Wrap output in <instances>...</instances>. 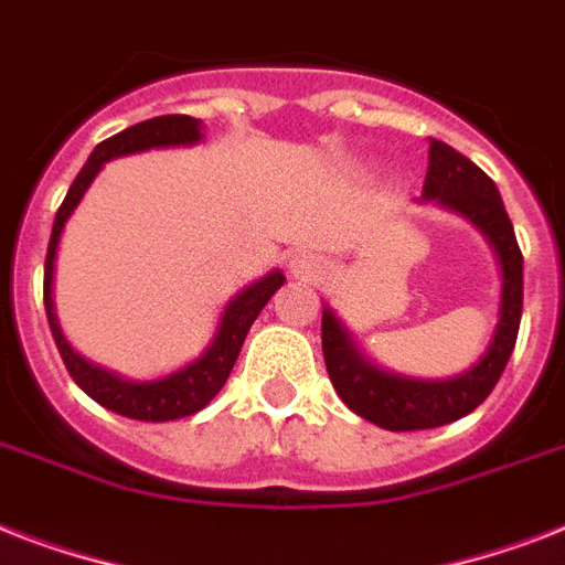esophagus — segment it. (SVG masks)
<instances>
[{"label": "esophagus", "instance_id": "34e87169", "mask_svg": "<svg viewBox=\"0 0 565 565\" xmlns=\"http://www.w3.org/2000/svg\"><path fill=\"white\" fill-rule=\"evenodd\" d=\"M322 273V260L310 252H299L296 257H290V275L292 278H301V281H310V278H319Z\"/></svg>", "mask_w": 565, "mask_h": 565}]
</instances>
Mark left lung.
I'll return each instance as SVG.
<instances>
[{
	"label": "left lung",
	"instance_id": "8db88e82",
	"mask_svg": "<svg viewBox=\"0 0 565 565\" xmlns=\"http://www.w3.org/2000/svg\"><path fill=\"white\" fill-rule=\"evenodd\" d=\"M419 204H434L481 231L499 260V317L483 354L448 377H413L375 363L334 310L322 305V354L345 407L384 430H425L463 419L499 384L522 319V252L499 188L469 158L430 140Z\"/></svg>",
	"mask_w": 565,
	"mask_h": 565
}]
</instances>
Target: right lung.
<instances>
[{
	"mask_svg": "<svg viewBox=\"0 0 565 565\" xmlns=\"http://www.w3.org/2000/svg\"><path fill=\"white\" fill-rule=\"evenodd\" d=\"M202 119L181 117V114L146 119V122H137V126L108 137L105 143L93 149L82 172L75 175L73 188L66 193L64 204H61V211L55 216V225H52V239H49L46 252V275H43V301H46L49 328H52V337H55L57 352L64 358L66 370H70L75 384L82 386L93 402H99L102 407H108V411L119 413V416H128V419L172 422L181 419V416H193L202 407H207L213 402V395L220 393L225 381H228L231 370H234V363L239 358V349H243V340H246L248 328L257 319V313L266 308V301L273 299L275 290L287 281L281 269H269L266 275L246 284L243 290H237L225 301V308L220 310V319H216V328H213L211 343L204 345L202 354L184 363V366H179V370L149 377V381H135V377L105 370L99 363L87 361L84 354L75 352L73 343L66 340L55 310V266L66 222L75 213V207L82 204L84 193L90 190L96 175L105 170V163L114 161V158L149 152V149L195 146L202 143Z\"/></svg>",
	"mask_w": 565,
	"mask_h": 565,
	"instance_id": "1",
	"label": "right lung"
}]
</instances>
